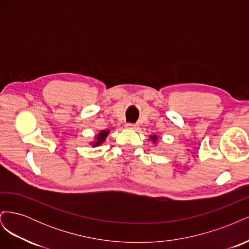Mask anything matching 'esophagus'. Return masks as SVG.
Listing matches in <instances>:
<instances>
[{"instance_id":"obj_1","label":"esophagus","mask_w":249,"mask_h":249,"mask_svg":"<svg viewBox=\"0 0 249 249\" xmlns=\"http://www.w3.org/2000/svg\"><path fill=\"white\" fill-rule=\"evenodd\" d=\"M125 127H126V129H130V130H135V129H137L138 125H137L136 124L126 123V124H125Z\"/></svg>"}]
</instances>
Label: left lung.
Listing matches in <instances>:
<instances>
[{"label": "left lung", "mask_w": 249, "mask_h": 249, "mask_svg": "<svg viewBox=\"0 0 249 249\" xmlns=\"http://www.w3.org/2000/svg\"><path fill=\"white\" fill-rule=\"evenodd\" d=\"M150 138H153V141L155 142V141H156V139H157V136H155V135H154V136H153V137H150Z\"/></svg>", "instance_id": "1"}]
</instances>
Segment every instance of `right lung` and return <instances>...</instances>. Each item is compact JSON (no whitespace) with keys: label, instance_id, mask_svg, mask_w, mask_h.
I'll use <instances>...</instances> for the list:
<instances>
[{"label":"right lung","instance_id":"add662e5","mask_svg":"<svg viewBox=\"0 0 249 249\" xmlns=\"http://www.w3.org/2000/svg\"><path fill=\"white\" fill-rule=\"evenodd\" d=\"M108 134H109V131H102V132L96 136V142L94 143L93 145H99V144H101V143H103V142L105 141V139H106Z\"/></svg>","mask_w":249,"mask_h":249}]
</instances>
